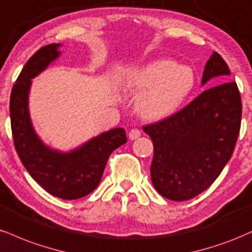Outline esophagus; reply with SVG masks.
<instances>
[{"instance_id":"1","label":"esophagus","mask_w":252,"mask_h":252,"mask_svg":"<svg viewBox=\"0 0 252 252\" xmlns=\"http://www.w3.org/2000/svg\"><path fill=\"white\" fill-rule=\"evenodd\" d=\"M140 135H141V132L139 131L138 128H133L128 133V138L131 139V140H135V139H138Z\"/></svg>"}]
</instances>
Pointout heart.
<instances>
[{"mask_svg":"<svg viewBox=\"0 0 252 252\" xmlns=\"http://www.w3.org/2000/svg\"><path fill=\"white\" fill-rule=\"evenodd\" d=\"M129 86L143 92L137 100L139 114L145 119L161 120L182 107L196 86V74L177 61L157 59L133 70Z\"/></svg>","mask_w":252,"mask_h":252,"instance_id":"heart-1","label":"heart"}]
</instances>
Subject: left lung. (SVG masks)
Returning a JSON list of instances; mask_svg holds the SVG:
<instances>
[{
    "label": "left lung",
    "mask_w": 252,
    "mask_h": 252,
    "mask_svg": "<svg viewBox=\"0 0 252 252\" xmlns=\"http://www.w3.org/2000/svg\"><path fill=\"white\" fill-rule=\"evenodd\" d=\"M221 75H230V69L214 52L204 68L202 85ZM241 118V94L232 81L204 91L182 111L144 126L155 147L150 170L156 190L177 202L206 190L231 158Z\"/></svg>",
    "instance_id": "1"
}]
</instances>
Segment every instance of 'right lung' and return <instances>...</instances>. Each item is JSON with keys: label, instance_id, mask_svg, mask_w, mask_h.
<instances>
[{"label": "right lung", "instance_id": "obj_1", "mask_svg": "<svg viewBox=\"0 0 252 252\" xmlns=\"http://www.w3.org/2000/svg\"><path fill=\"white\" fill-rule=\"evenodd\" d=\"M60 43L42 47L21 70L10 94V123L15 149L32 178L48 193L61 199H78L95 190L108 157L127 141L124 128H113L62 153L42 143L32 125L28 95L32 79L60 56Z\"/></svg>", "mask_w": 252, "mask_h": 252}]
</instances>
